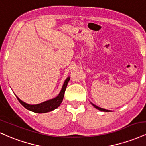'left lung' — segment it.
I'll return each instance as SVG.
<instances>
[{"instance_id": "left-lung-1", "label": "left lung", "mask_w": 146, "mask_h": 146, "mask_svg": "<svg viewBox=\"0 0 146 146\" xmlns=\"http://www.w3.org/2000/svg\"><path fill=\"white\" fill-rule=\"evenodd\" d=\"M90 104H91L93 106L95 107V108H96L98 110H101V111H103V112H109L110 110H106V109H104V108H100V107H99V106H96V105H95L94 104H93L92 103V102H90Z\"/></svg>"}]
</instances>
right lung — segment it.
<instances>
[{
  "label": "right lung",
  "instance_id": "1",
  "mask_svg": "<svg viewBox=\"0 0 146 146\" xmlns=\"http://www.w3.org/2000/svg\"><path fill=\"white\" fill-rule=\"evenodd\" d=\"M69 80H70L69 77L66 79V80H65L64 83L62 86V88L61 91H60L59 95H58L56 98L51 99V100H47V101H45L44 102H42V103L38 104H34V105L28 104L25 103V102H23L22 100H20L16 95V96L20 103H21L25 108H27V110H30V111H32L33 113H48V112L52 111V110L56 109V108L60 105V104L62 103V102L63 98H64V92L65 90H66V86H67L68 82Z\"/></svg>",
  "mask_w": 146,
  "mask_h": 146
}]
</instances>
